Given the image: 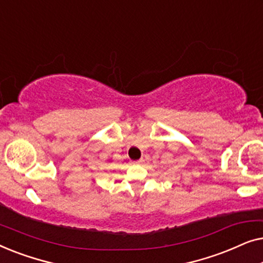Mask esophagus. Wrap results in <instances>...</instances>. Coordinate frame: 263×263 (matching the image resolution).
Segmentation results:
<instances>
[{"label":"esophagus","instance_id":"1","mask_svg":"<svg viewBox=\"0 0 263 263\" xmlns=\"http://www.w3.org/2000/svg\"><path fill=\"white\" fill-rule=\"evenodd\" d=\"M143 161H145V160H143L142 158H141V159H139V160H134V161H133V164H142Z\"/></svg>","mask_w":263,"mask_h":263}]
</instances>
